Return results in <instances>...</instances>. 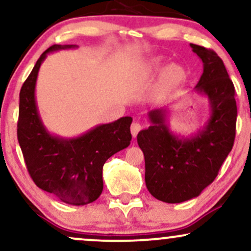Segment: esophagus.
Instances as JSON below:
<instances>
[{
    "label": "esophagus",
    "mask_w": 251,
    "mask_h": 251,
    "mask_svg": "<svg viewBox=\"0 0 251 251\" xmlns=\"http://www.w3.org/2000/svg\"><path fill=\"white\" fill-rule=\"evenodd\" d=\"M140 129H142V125H140L139 123H133L131 125V133H132V137L133 138H135L137 137V134H138V132L140 131Z\"/></svg>",
    "instance_id": "34e87169"
}]
</instances>
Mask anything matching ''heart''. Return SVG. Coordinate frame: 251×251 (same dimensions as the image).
<instances>
[{"label": "heart", "instance_id": "1", "mask_svg": "<svg viewBox=\"0 0 251 251\" xmlns=\"http://www.w3.org/2000/svg\"><path fill=\"white\" fill-rule=\"evenodd\" d=\"M165 62L163 56H151L145 60L139 67L140 76L145 80L152 79L158 73H160L154 88V99L157 101L169 99L188 81V72L183 66L177 63H169L164 67Z\"/></svg>", "mask_w": 251, "mask_h": 251}]
</instances>
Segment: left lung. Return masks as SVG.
I'll return each mask as SVG.
<instances>
[{"label":"left lung","mask_w":251,"mask_h":251,"mask_svg":"<svg viewBox=\"0 0 251 251\" xmlns=\"http://www.w3.org/2000/svg\"><path fill=\"white\" fill-rule=\"evenodd\" d=\"M190 46L203 62V74L195 91L209 100L205 125L184 137L170 129V107L157 108L148 114L151 126L137 135L145 157L146 188L165 203L198 197L217 177L235 140L237 106L226 66L214 50Z\"/></svg>","instance_id":"1"}]
</instances>
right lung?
Masks as SVG:
<instances>
[{
  "instance_id": "1",
  "label": "right lung",
  "mask_w": 251,
  "mask_h": 251,
  "mask_svg": "<svg viewBox=\"0 0 251 251\" xmlns=\"http://www.w3.org/2000/svg\"><path fill=\"white\" fill-rule=\"evenodd\" d=\"M75 45H54L43 51L20 92L17 139L34 183L63 203L86 205L103 189L102 166L109 157L129 145L131 117L101 124L74 138L51 134L43 125L36 105L40 67L50 53L74 50Z\"/></svg>"
}]
</instances>
